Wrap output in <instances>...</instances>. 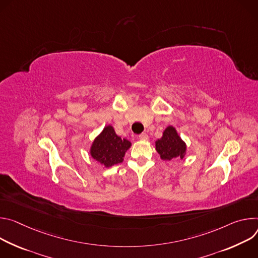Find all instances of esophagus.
I'll use <instances>...</instances> for the list:
<instances>
[{"label": "esophagus", "instance_id": "1", "mask_svg": "<svg viewBox=\"0 0 258 258\" xmlns=\"http://www.w3.org/2000/svg\"><path fill=\"white\" fill-rule=\"evenodd\" d=\"M138 138H139V139H141V140H147V139L149 138V136H148V134H147V133H141V134H139Z\"/></svg>", "mask_w": 258, "mask_h": 258}]
</instances>
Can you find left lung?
<instances>
[{
  "label": "left lung",
  "instance_id": "obj_1",
  "mask_svg": "<svg viewBox=\"0 0 258 258\" xmlns=\"http://www.w3.org/2000/svg\"><path fill=\"white\" fill-rule=\"evenodd\" d=\"M156 151L164 161H171L175 158L183 159L186 145L178 135L176 129L168 126L164 130L163 136L156 141Z\"/></svg>",
  "mask_w": 258,
  "mask_h": 258
}]
</instances>
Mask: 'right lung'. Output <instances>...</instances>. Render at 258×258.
<instances>
[{
  "instance_id": "obj_1",
  "label": "right lung",
  "mask_w": 258,
  "mask_h": 258,
  "mask_svg": "<svg viewBox=\"0 0 258 258\" xmlns=\"http://www.w3.org/2000/svg\"><path fill=\"white\" fill-rule=\"evenodd\" d=\"M130 147L131 142L129 140L118 136L113 128L107 125L94 139L90 149V155L94 160L107 168L122 163L125 153Z\"/></svg>"
}]
</instances>
